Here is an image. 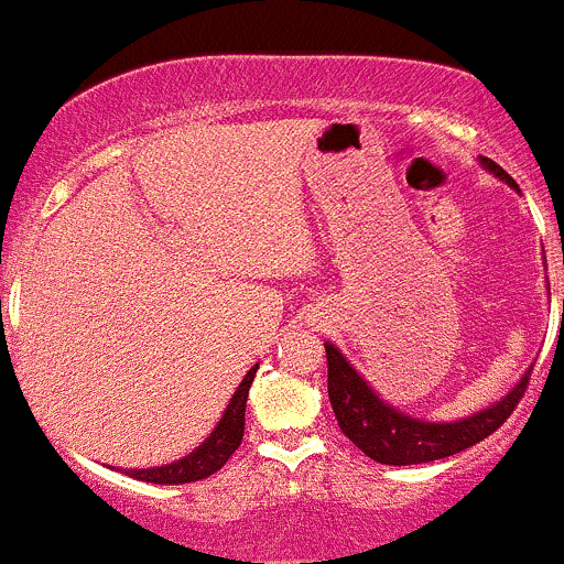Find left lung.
I'll return each instance as SVG.
<instances>
[{
  "mask_svg": "<svg viewBox=\"0 0 564 564\" xmlns=\"http://www.w3.org/2000/svg\"><path fill=\"white\" fill-rule=\"evenodd\" d=\"M485 170L494 172L496 177L510 183L512 188L516 181L501 170L496 161L482 159ZM326 359H328V400H332L334 416L337 425L367 458L378 460L387 466H411V464H431V460L449 458L455 453H464L466 447H474L490 433L499 431L507 422V416L516 411L521 403L523 392L529 387V376L518 381L507 398L494 403L490 409L477 411L474 416L458 422H422L414 416H405L394 411L392 405L383 403L365 378L345 361L334 345L326 343Z\"/></svg>",
  "mask_w": 564,
  "mask_h": 564,
  "instance_id": "1",
  "label": "left lung"
}]
</instances>
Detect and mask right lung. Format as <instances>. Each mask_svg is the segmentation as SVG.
I'll list each match as a JSON object with an SVG mask.
<instances>
[{
	"mask_svg": "<svg viewBox=\"0 0 564 564\" xmlns=\"http://www.w3.org/2000/svg\"><path fill=\"white\" fill-rule=\"evenodd\" d=\"M254 372L258 367L247 372V378L241 381V387L232 394L230 405H227L225 416L219 420L216 431L194 449L192 455H186L183 460H175L170 466H159V469H131L128 474L142 482H155V485H183V482H197V479L210 477L221 469V466L230 460V455L241 447L243 438V416H247V398L249 387L254 381Z\"/></svg>",
	"mask_w": 564,
	"mask_h": 564,
	"instance_id": "1",
	"label": "right lung"
}]
</instances>
